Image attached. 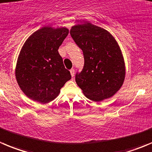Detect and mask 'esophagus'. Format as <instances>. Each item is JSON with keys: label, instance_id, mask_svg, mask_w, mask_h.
Masks as SVG:
<instances>
[{"label": "esophagus", "instance_id": "esophagus-1", "mask_svg": "<svg viewBox=\"0 0 152 152\" xmlns=\"http://www.w3.org/2000/svg\"><path fill=\"white\" fill-rule=\"evenodd\" d=\"M69 72H70V74H71L72 77H73V76H74V75H75L74 69H70V70H69Z\"/></svg>", "mask_w": 152, "mask_h": 152}]
</instances>
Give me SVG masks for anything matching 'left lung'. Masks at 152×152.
<instances>
[{"label":"left lung","instance_id":"8db88e82","mask_svg":"<svg viewBox=\"0 0 152 152\" xmlns=\"http://www.w3.org/2000/svg\"><path fill=\"white\" fill-rule=\"evenodd\" d=\"M69 34L84 55L83 70L76 74V84L93 101L113 97L125 77L124 58L115 39L88 22L72 27Z\"/></svg>","mask_w":152,"mask_h":152}]
</instances>
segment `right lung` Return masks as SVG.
<instances>
[{
    "label": "right lung",
    "mask_w": 152,
    "mask_h": 152,
    "mask_svg": "<svg viewBox=\"0 0 152 152\" xmlns=\"http://www.w3.org/2000/svg\"><path fill=\"white\" fill-rule=\"evenodd\" d=\"M68 33L66 28L44 27L25 41L17 61L15 77L21 90L30 99L49 103L71 79L58 51Z\"/></svg>",
    "instance_id": "right-lung-1"
}]
</instances>
